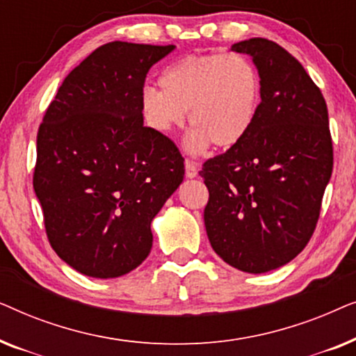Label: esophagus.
<instances>
[{
  "label": "esophagus",
  "mask_w": 356,
  "mask_h": 356,
  "mask_svg": "<svg viewBox=\"0 0 356 356\" xmlns=\"http://www.w3.org/2000/svg\"><path fill=\"white\" fill-rule=\"evenodd\" d=\"M184 173H186V178H196L197 177V165L193 160H186L184 162Z\"/></svg>",
  "instance_id": "34e87169"
}]
</instances>
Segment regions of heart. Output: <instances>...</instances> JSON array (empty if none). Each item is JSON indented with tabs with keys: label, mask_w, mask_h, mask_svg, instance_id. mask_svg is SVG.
<instances>
[{
	"label": "heart",
	"mask_w": 356,
	"mask_h": 356,
	"mask_svg": "<svg viewBox=\"0 0 356 356\" xmlns=\"http://www.w3.org/2000/svg\"><path fill=\"white\" fill-rule=\"evenodd\" d=\"M162 90L145 87L140 111L149 128L160 134L183 126L189 111L191 152L209 144L232 149L250 134L262 97L257 67L238 53L186 56L170 65L160 77Z\"/></svg>",
	"instance_id": "1"
}]
</instances>
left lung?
<instances>
[{"mask_svg":"<svg viewBox=\"0 0 356 356\" xmlns=\"http://www.w3.org/2000/svg\"><path fill=\"white\" fill-rule=\"evenodd\" d=\"M262 97L250 134L204 163V223L211 246L248 274L279 269L308 245L332 175L327 105L300 61L275 42L250 38Z\"/></svg>","mask_w":356,"mask_h":356,"instance_id":"8db88e82","label":"left lung"}]
</instances>
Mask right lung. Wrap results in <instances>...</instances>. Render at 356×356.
<instances>
[{
  "instance_id": "obj_1",
  "label": "right lung",
  "mask_w": 356,
  "mask_h": 356,
  "mask_svg": "<svg viewBox=\"0 0 356 356\" xmlns=\"http://www.w3.org/2000/svg\"><path fill=\"white\" fill-rule=\"evenodd\" d=\"M175 45L111 42L58 89L37 134L33 189L48 240L81 274L115 279L152 248L150 223L184 177L167 136L144 126L145 76Z\"/></svg>"
}]
</instances>
